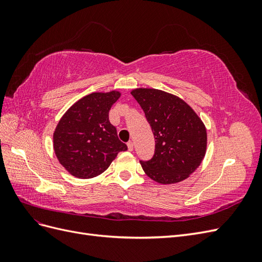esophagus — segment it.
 <instances>
[{
    "instance_id": "34e87169",
    "label": "esophagus",
    "mask_w": 262,
    "mask_h": 262,
    "mask_svg": "<svg viewBox=\"0 0 262 262\" xmlns=\"http://www.w3.org/2000/svg\"><path fill=\"white\" fill-rule=\"evenodd\" d=\"M126 145H128V149L130 150V152H132V150H133V142H128V144H126Z\"/></svg>"
}]
</instances>
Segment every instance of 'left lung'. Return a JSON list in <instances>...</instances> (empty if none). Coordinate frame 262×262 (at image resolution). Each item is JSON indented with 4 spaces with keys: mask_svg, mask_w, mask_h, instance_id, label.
Returning <instances> with one entry per match:
<instances>
[{
    "mask_svg": "<svg viewBox=\"0 0 262 262\" xmlns=\"http://www.w3.org/2000/svg\"><path fill=\"white\" fill-rule=\"evenodd\" d=\"M131 95L143 109L155 137V154L140 162L146 175L162 185L187 179L207 153V128L187 102L155 89H134Z\"/></svg>",
    "mask_w": 262,
    "mask_h": 262,
    "instance_id": "obj_1",
    "label": "left lung"
}]
</instances>
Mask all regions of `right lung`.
Wrapping results in <instances>:
<instances>
[{"label": "right lung", "instance_id": "obj_1", "mask_svg": "<svg viewBox=\"0 0 262 262\" xmlns=\"http://www.w3.org/2000/svg\"><path fill=\"white\" fill-rule=\"evenodd\" d=\"M120 96L118 91L92 93L61 117L53 132V149L59 163L72 176L97 177L119 152L128 149L109 122V110Z\"/></svg>", "mask_w": 262, "mask_h": 262}]
</instances>
